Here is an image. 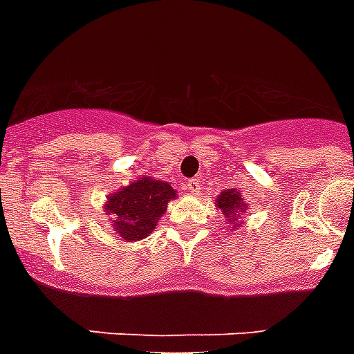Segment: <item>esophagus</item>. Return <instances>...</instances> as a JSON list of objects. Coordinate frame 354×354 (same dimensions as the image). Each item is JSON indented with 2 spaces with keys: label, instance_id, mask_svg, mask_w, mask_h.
<instances>
[{
  "label": "esophagus",
  "instance_id": "1",
  "mask_svg": "<svg viewBox=\"0 0 354 354\" xmlns=\"http://www.w3.org/2000/svg\"><path fill=\"white\" fill-rule=\"evenodd\" d=\"M185 191L187 194H198L200 192V182L198 180H189L185 183Z\"/></svg>",
  "mask_w": 354,
  "mask_h": 354
}]
</instances>
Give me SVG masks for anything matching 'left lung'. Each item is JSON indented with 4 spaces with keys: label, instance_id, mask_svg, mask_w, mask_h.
Here are the masks:
<instances>
[{
    "label": "left lung",
    "instance_id": "obj_1",
    "mask_svg": "<svg viewBox=\"0 0 354 354\" xmlns=\"http://www.w3.org/2000/svg\"><path fill=\"white\" fill-rule=\"evenodd\" d=\"M216 207L223 212V216H227V221L232 225V228H237L243 225L241 214L246 210V203L243 200V194L237 189H227L216 198Z\"/></svg>",
    "mask_w": 354,
    "mask_h": 354
}]
</instances>
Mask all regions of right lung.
Returning <instances> with one entry per match:
<instances>
[{"instance_id":"right-lung-1","label":"right lung","mask_w":354,"mask_h":354,"mask_svg":"<svg viewBox=\"0 0 354 354\" xmlns=\"http://www.w3.org/2000/svg\"><path fill=\"white\" fill-rule=\"evenodd\" d=\"M172 198L176 191L167 182L142 176L113 192L104 210L113 216V230L124 241H140L156 228Z\"/></svg>"}]
</instances>
